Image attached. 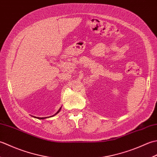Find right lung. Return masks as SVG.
Returning <instances> with one entry per match:
<instances>
[{
	"instance_id": "add662e5",
	"label": "right lung",
	"mask_w": 157,
	"mask_h": 157,
	"mask_svg": "<svg viewBox=\"0 0 157 157\" xmlns=\"http://www.w3.org/2000/svg\"><path fill=\"white\" fill-rule=\"evenodd\" d=\"M61 107L59 109V111L56 112L55 115H51V116H50V117H35V118H37V119H46V118H49V117H54L55 115H56V114H58V113L60 112V111H61Z\"/></svg>"
}]
</instances>
